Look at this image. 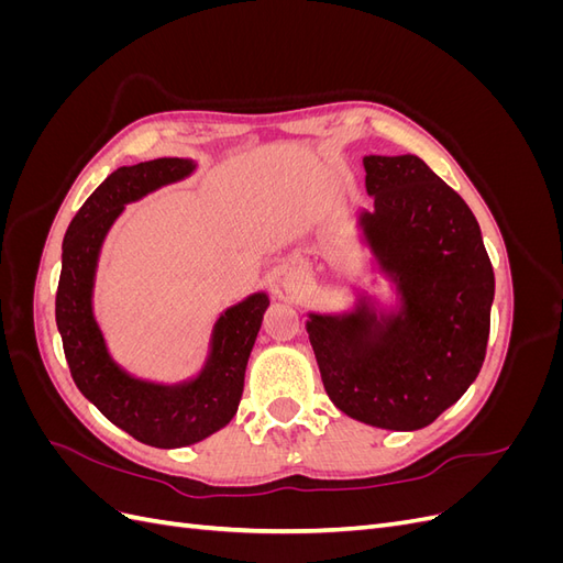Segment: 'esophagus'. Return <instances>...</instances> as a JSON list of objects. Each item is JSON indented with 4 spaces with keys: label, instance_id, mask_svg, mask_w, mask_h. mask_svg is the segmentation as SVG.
I'll list each match as a JSON object with an SVG mask.
<instances>
[{
    "label": "esophagus",
    "instance_id": "esophagus-1",
    "mask_svg": "<svg viewBox=\"0 0 563 563\" xmlns=\"http://www.w3.org/2000/svg\"><path fill=\"white\" fill-rule=\"evenodd\" d=\"M284 286L288 288V291H298V288H300L296 279H286V282H284Z\"/></svg>",
    "mask_w": 563,
    "mask_h": 563
}]
</instances>
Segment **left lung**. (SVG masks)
I'll return each instance as SVG.
<instances>
[{"label":"left lung","mask_w":563,"mask_h":563,"mask_svg":"<svg viewBox=\"0 0 563 563\" xmlns=\"http://www.w3.org/2000/svg\"><path fill=\"white\" fill-rule=\"evenodd\" d=\"M373 211L360 228L399 308L360 296L305 327L329 399L373 428H428L479 376L496 277L474 213L416 155L364 157Z\"/></svg>","instance_id":"obj_1"}]
</instances>
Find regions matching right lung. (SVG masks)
Listing matches in <instances>:
<instances>
[{
    "instance_id": "obj_1",
    "label": "right lung",
    "mask_w": 563,
    "mask_h": 563,
    "mask_svg": "<svg viewBox=\"0 0 563 563\" xmlns=\"http://www.w3.org/2000/svg\"><path fill=\"white\" fill-rule=\"evenodd\" d=\"M195 162L162 157L122 166L96 187L73 218L63 240L56 323L73 380L100 413L133 439L155 449H180L211 437L234 418L244 391L249 356L269 305L253 294L218 317L211 350L199 376L178 385L133 378L119 366L93 317V279L100 246L124 203L162 185L183 180Z\"/></svg>"
}]
</instances>
